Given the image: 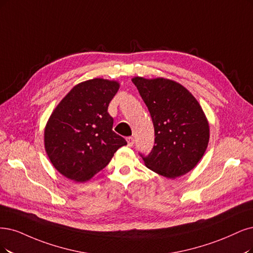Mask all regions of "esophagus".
Masks as SVG:
<instances>
[{
	"label": "esophagus",
	"instance_id": "esophagus-1",
	"mask_svg": "<svg viewBox=\"0 0 253 253\" xmlns=\"http://www.w3.org/2000/svg\"><path fill=\"white\" fill-rule=\"evenodd\" d=\"M126 141H127V144H128L129 147L133 146V144H134V138H133L132 136H128V137L126 138Z\"/></svg>",
	"mask_w": 253,
	"mask_h": 253
}]
</instances>
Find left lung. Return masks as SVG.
I'll use <instances>...</instances> for the list:
<instances>
[{
  "label": "left lung",
  "instance_id": "8db88e82",
  "mask_svg": "<svg viewBox=\"0 0 253 253\" xmlns=\"http://www.w3.org/2000/svg\"><path fill=\"white\" fill-rule=\"evenodd\" d=\"M153 122L154 146L148 155L139 153L155 173L176 178L190 172L203 156L210 126L198 101L175 81L132 79Z\"/></svg>",
  "mask_w": 253,
  "mask_h": 253
}]
</instances>
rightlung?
<instances>
[{
  "instance_id": "right-lung-1",
  "label": "right lung",
  "mask_w": 253,
  "mask_h": 253,
  "mask_svg": "<svg viewBox=\"0 0 253 253\" xmlns=\"http://www.w3.org/2000/svg\"><path fill=\"white\" fill-rule=\"evenodd\" d=\"M117 81L96 78L79 83L51 115L44 147L52 165L74 181H85L108 165L126 139L112 130L108 105L119 90Z\"/></svg>"
}]
</instances>
